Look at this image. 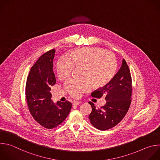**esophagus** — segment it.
Listing matches in <instances>:
<instances>
[{"instance_id": "34e87169", "label": "esophagus", "mask_w": 160, "mask_h": 160, "mask_svg": "<svg viewBox=\"0 0 160 160\" xmlns=\"http://www.w3.org/2000/svg\"><path fill=\"white\" fill-rule=\"evenodd\" d=\"M80 103H81L80 101L77 100V101H75V102H73V105H79Z\"/></svg>"}]
</instances>
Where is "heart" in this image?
<instances>
[{
	"instance_id": "b5f03b06",
	"label": "heart",
	"mask_w": 160,
	"mask_h": 160,
	"mask_svg": "<svg viewBox=\"0 0 160 160\" xmlns=\"http://www.w3.org/2000/svg\"><path fill=\"white\" fill-rule=\"evenodd\" d=\"M73 67L82 68L80 80L70 79L65 84V89L73 97H80L90 91L93 86L102 88L108 85L114 76L117 60L112 52L99 48H83L72 51L70 59L61 57L56 65L58 78L63 80L71 73Z\"/></svg>"
}]
</instances>
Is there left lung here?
I'll return each instance as SVG.
<instances>
[{
	"mask_svg": "<svg viewBox=\"0 0 160 160\" xmlns=\"http://www.w3.org/2000/svg\"><path fill=\"white\" fill-rule=\"evenodd\" d=\"M132 94V80L130 70L124 59L122 65L109 83L92 93L93 97H105L106 103L97 109L93 103L89 102L92 112L88 118L95 128L105 131L109 129L124 118L130 107Z\"/></svg>",
	"mask_w": 160,
	"mask_h": 160,
	"instance_id": "left-lung-1",
	"label": "left lung"
}]
</instances>
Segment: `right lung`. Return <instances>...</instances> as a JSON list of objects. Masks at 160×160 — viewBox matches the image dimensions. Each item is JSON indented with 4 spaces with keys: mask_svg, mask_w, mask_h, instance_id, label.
Returning <instances> with one entry per match:
<instances>
[{
    "mask_svg": "<svg viewBox=\"0 0 160 160\" xmlns=\"http://www.w3.org/2000/svg\"><path fill=\"white\" fill-rule=\"evenodd\" d=\"M55 49L42 55L31 68L26 85V97L29 110L33 118L47 129L54 128L67 118L72 108L68 101L51 100V86L56 83L52 70Z\"/></svg>",
    "mask_w": 160,
    "mask_h": 160,
    "instance_id": "add662e5",
    "label": "right lung"
}]
</instances>
